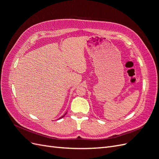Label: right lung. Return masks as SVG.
Listing matches in <instances>:
<instances>
[{"mask_svg":"<svg viewBox=\"0 0 159 159\" xmlns=\"http://www.w3.org/2000/svg\"><path fill=\"white\" fill-rule=\"evenodd\" d=\"M66 113H67V112H66V113H65V114H64V115H62V116H61V117H60V118H59V119H61V118H63V117H64V116H65V115H66Z\"/></svg>","mask_w":159,"mask_h":159,"instance_id":"add662e5","label":"right lung"}]
</instances>
